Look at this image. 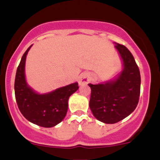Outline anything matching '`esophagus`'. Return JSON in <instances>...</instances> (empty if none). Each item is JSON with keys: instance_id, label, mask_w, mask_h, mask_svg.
<instances>
[{"instance_id": "obj_1", "label": "esophagus", "mask_w": 160, "mask_h": 160, "mask_svg": "<svg viewBox=\"0 0 160 160\" xmlns=\"http://www.w3.org/2000/svg\"><path fill=\"white\" fill-rule=\"evenodd\" d=\"M89 81L90 77L87 73H82L80 76V78H79V84L80 85H85L88 83Z\"/></svg>"}]
</instances>
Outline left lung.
I'll return each mask as SVG.
<instances>
[{
    "label": "left lung",
    "mask_w": 160,
    "mask_h": 160,
    "mask_svg": "<svg viewBox=\"0 0 160 160\" xmlns=\"http://www.w3.org/2000/svg\"><path fill=\"white\" fill-rule=\"evenodd\" d=\"M123 62V69L112 81L88 83L91 89L89 106L93 115L105 123H116L129 116L140 97L141 75L134 56L124 45L115 43Z\"/></svg>",
    "instance_id": "obj_1"
}]
</instances>
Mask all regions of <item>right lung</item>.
Here are the masks:
<instances>
[{"mask_svg": "<svg viewBox=\"0 0 160 160\" xmlns=\"http://www.w3.org/2000/svg\"><path fill=\"white\" fill-rule=\"evenodd\" d=\"M31 46L23 54L17 68L15 80V99L20 112L27 120L43 128H52L66 116L69 98L78 90V83H72L45 94L34 92L28 87L25 80V62Z\"/></svg>", "mask_w": 160, "mask_h": 160, "instance_id": "right-lung-1", "label": "right lung"}]
</instances>
